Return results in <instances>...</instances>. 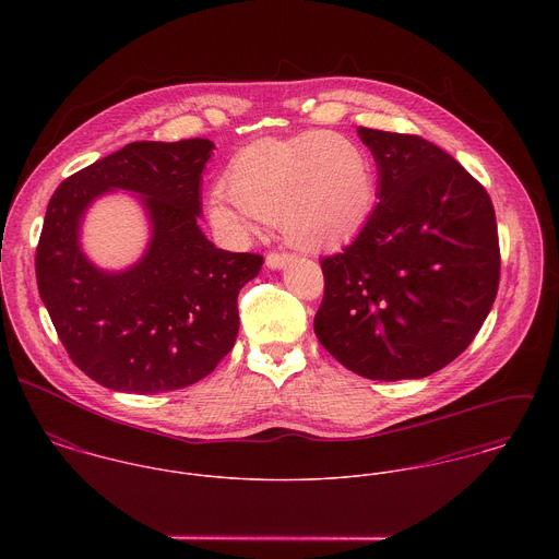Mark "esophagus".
<instances>
[{"label": "esophagus", "mask_w": 559, "mask_h": 559, "mask_svg": "<svg viewBox=\"0 0 559 559\" xmlns=\"http://www.w3.org/2000/svg\"><path fill=\"white\" fill-rule=\"evenodd\" d=\"M290 260H293L290 253H269L264 262H266V266H269L271 271H280V269H284Z\"/></svg>", "instance_id": "obj_1"}]
</instances>
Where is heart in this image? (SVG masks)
<instances>
[{"instance_id":"1","label":"heart","mask_w":559,"mask_h":559,"mask_svg":"<svg viewBox=\"0 0 559 559\" xmlns=\"http://www.w3.org/2000/svg\"><path fill=\"white\" fill-rule=\"evenodd\" d=\"M228 191L209 195V219L228 240H245L264 219H280L293 245L310 251L355 239L377 206L368 153L337 133L258 140L226 171Z\"/></svg>"}]
</instances>
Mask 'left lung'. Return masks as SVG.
<instances>
[{"label":"left lung","mask_w":559,"mask_h":559,"mask_svg":"<svg viewBox=\"0 0 559 559\" xmlns=\"http://www.w3.org/2000/svg\"><path fill=\"white\" fill-rule=\"evenodd\" d=\"M370 148L379 204L342 253L320 262L314 331L350 372L424 379L476 337L499 286L495 211L478 180L439 146L357 129Z\"/></svg>","instance_id":"obj_1"}]
</instances>
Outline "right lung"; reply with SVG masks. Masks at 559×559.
I'll use <instances>...</instances> for the list:
<instances>
[{"instance_id": "obj_1", "label": "right lung", "mask_w": 559, "mask_h": 559, "mask_svg": "<svg viewBox=\"0 0 559 559\" xmlns=\"http://www.w3.org/2000/svg\"><path fill=\"white\" fill-rule=\"evenodd\" d=\"M211 140L133 142L67 178L49 200L36 280L51 322L81 372L114 392L159 394L198 383L230 353L240 288L262 258L215 247L200 228ZM131 192L150 242L114 272L88 260L82 219L103 194Z\"/></svg>"}]
</instances>
